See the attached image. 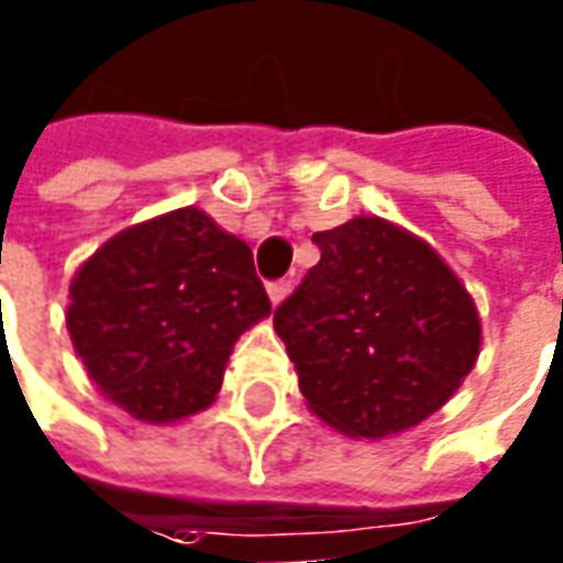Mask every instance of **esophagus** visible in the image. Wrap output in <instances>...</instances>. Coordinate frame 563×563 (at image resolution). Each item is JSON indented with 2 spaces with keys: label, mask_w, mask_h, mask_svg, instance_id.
<instances>
[{
  "label": "esophagus",
  "mask_w": 563,
  "mask_h": 563,
  "mask_svg": "<svg viewBox=\"0 0 563 563\" xmlns=\"http://www.w3.org/2000/svg\"><path fill=\"white\" fill-rule=\"evenodd\" d=\"M289 289H292V283L277 280V283H271V286H267V296H271V301H274V305H280V301L289 296Z\"/></svg>",
  "instance_id": "34e87169"
}]
</instances>
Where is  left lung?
Wrapping results in <instances>:
<instances>
[{"label": "left lung", "instance_id": "left-lung-1", "mask_svg": "<svg viewBox=\"0 0 563 563\" xmlns=\"http://www.w3.org/2000/svg\"><path fill=\"white\" fill-rule=\"evenodd\" d=\"M311 240L320 262L274 311L308 408L352 439L423 423L479 358L467 286L427 240L377 214Z\"/></svg>", "mask_w": 563, "mask_h": 563}]
</instances>
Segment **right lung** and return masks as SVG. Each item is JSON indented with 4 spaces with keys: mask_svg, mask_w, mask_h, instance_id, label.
<instances>
[{
    "mask_svg": "<svg viewBox=\"0 0 563 563\" xmlns=\"http://www.w3.org/2000/svg\"><path fill=\"white\" fill-rule=\"evenodd\" d=\"M68 299L89 379L143 423L211 408L236 340L271 314L252 249L196 205L114 233L77 267Z\"/></svg>",
    "mask_w": 563,
    "mask_h": 563,
    "instance_id": "1",
    "label": "right lung"
}]
</instances>
